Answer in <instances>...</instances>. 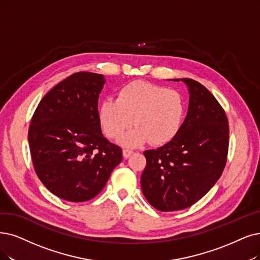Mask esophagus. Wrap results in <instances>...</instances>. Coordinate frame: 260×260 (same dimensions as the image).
Instances as JSON below:
<instances>
[{
  "label": "esophagus",
  "mask_w": 260,
  "mask_h": 260,
  "mask_svg": "<svg viewBox=\"0 0 260 260\" xmlns=\"http://www.w3.org/2000/svg\"><path fill=\"white\" fill-rule=\"evenodd\" d=\"M132 153H133V150H130V149H123L122 150V155H123L124 159L129 158Z\"/></svg>",
  "instance_id": "obj_1"
}]
</instances>
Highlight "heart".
<instances>
[{
    "mask_svg": "<svg viewBox=\"0 0 260 260\" xmlns=\"http://www.w3.org/2000/svg\"><path fill=\"white\" fill-rule=\"evenodd\" d=\"M185 103L177 90L144 81L122 86L117 99L107 98L98 110L100 126L106 136L116 140L128 130L134 119L137 128L121 139L127 147H138L150 141L161 146L171 142L182 126Z\"/></svg>",
    "mask_w": 260,
    "mask_h": 260,
    "instance_id": "b5f03b06",
    "label": "heart"
}]
</instances>
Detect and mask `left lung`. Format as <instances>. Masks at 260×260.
<instances>
[{"label": "left lung", "instance_id": "left-lung-1", "mask_svg": "<svg viewBox=\"0 0 260 260\" xmlns=\"http://www.w3.org/2000/svg\"><path fill=\"white\" fill-rule=\"evenodd\" d=\"M173 81L188 87V113L171 142L144 152L141 176L144 196L163 212L188 208L208 193L223 173L230 143L226 114L211 92L192 79Z\"/></svg>", "mask_w": 260, "mask_h": 260}]
</instances>
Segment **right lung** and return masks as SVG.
Here are the masks:
<instances>
[{
  "label": "right lung",
  "instance_id": "obj_1",
  "mask_svg": "<svg viewBox=\"0 0 260 260\" xmlns=\"http://www.w3.org/2000/svg\"><path fill=\"white\" fill-rule=\"evenodd\" d=\"M103 75L77 72L41 99L30 120L28 144L46 188L74 203L94 199L122 160L121 148L103 137L98 99Z\"/></svg>",
  "mask_w": 260,
  "mask_h": 260
}]
</instances>
